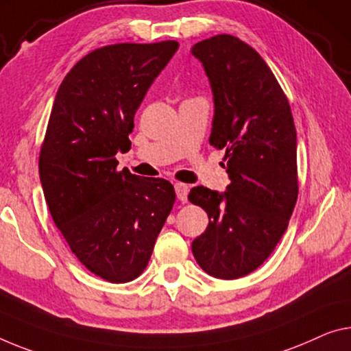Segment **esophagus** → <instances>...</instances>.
<instances>
[{
  "label": "esophagus",
  "mask_w": 351,
  "mask_h": 351,
  "mask_svg": "<svg viewBox=\"0 0 351 351\" xmlns=\"http://www.w3.org/2000/svg\"><path fill=\"white\" fill-rule=\"evenodd\" d=\"M176 188V194H177V199H179L180 202H186L188 201V185H185V183H176L174 185Z\"/></svg>",
  "instance_id": "1"
}]
</instances>
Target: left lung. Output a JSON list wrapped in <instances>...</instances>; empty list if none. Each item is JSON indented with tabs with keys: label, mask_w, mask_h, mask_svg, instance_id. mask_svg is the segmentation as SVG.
Segmentation results:
<instances>
[{
	"label": "left lung",
	"mask_w": 351,
	"mask_h": 351,
	"mask_svg": "<svg viewBox=\"0 0 351 351\" xmlns=\"http://www.w3.org/2000/svg\"><path fill=\"white\" fill-rule=\"evenodd\" d=\"M215 100L210 144L223 149L230 185L191 188L208 226L191 250L204 271L239 279L267 261L287 229L296 199V130L287 97L254 48L218 34L193 47Z\"/></svg>",
	"instance_id": "1"
}]
</instances>
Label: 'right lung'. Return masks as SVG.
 <instances>
[{
    "label": "right lung",
    "mask_w": 351,
    "mask_h": 351,
    "mask_svg": "<svg viewBox=\"0 0 351 351\" xmlns=\"http://www.w3.org/2000/svg\"><path fill=\"white\" fill-rule=\"evenodd\" d=\"M176 40L90 51L59 86L39 155L44 196L75 257L112 284L141 274L176 202L174 186L117 171L134 112L177 51Z\"/></svg>",
    "instance_id": "obj_1"
}]
</instances>
